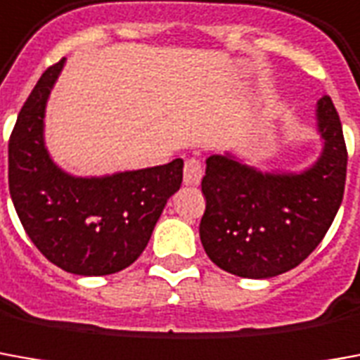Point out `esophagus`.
<instances>
[{
	"label": "esophagus",
	"instance_id": "1",
	"mask_svg": "<svg viewBox=\"0 0 360 360\" xmlns=\"http://www.w3.org/2000/svg\"><path fill=\"white\" fill-rule=\"evenodd\" d=\"M202 179V165L198 160H187L183 167V181L185 185H198Z\"/></svg>",
	"mask_w": 360,
	"mask_h": 360
}]
</instances>
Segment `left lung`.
Instances as JSON below:
<instances>
[{
  "instance_id": "1",
  "label": "left lung",
  "mask_w": 360,
  "mask_h": 360,
  "mask_svg": "<svg viewBox=\"0 0 360 360\" xmlns=\"http://www.w3.org/2000/svg\"><path fill=\"white\" fill-rule=\"evenodd\" d=\"M320 158L304 172L263 173L233 154L206 160L200 241L210 261L243 278L300 265L338 214L347 175L343 128L328 95L316 105Z\"/></svg>"
}]
</instances>
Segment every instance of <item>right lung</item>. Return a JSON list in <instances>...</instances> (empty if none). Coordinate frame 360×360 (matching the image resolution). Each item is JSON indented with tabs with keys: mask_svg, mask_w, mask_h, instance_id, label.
Here are the masks:
<instances>
[{
	"mask_svg": "<svg viewBox=\"0 0 360 360\" xmlns=\"http://www.w3.org/2000/svg\"><path fill=\"white\" fill-rule=\"evenodd\" d=\"M66 60L40 75L9 138V193L22 228L60 269L82 276L119 273L146 250L155 222L183 181V160L75 177L44 144V112Z\"/></svg>",
	"mask_w": 360,
	"mask_h": 360,
	"instance_id": "1",
	"label": "right lung"
}]
</instances>
